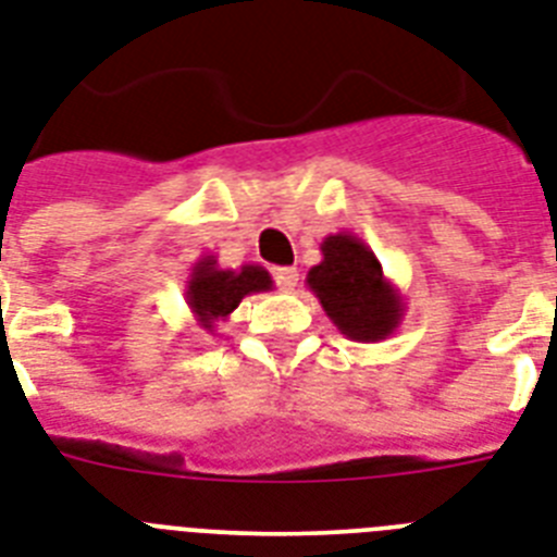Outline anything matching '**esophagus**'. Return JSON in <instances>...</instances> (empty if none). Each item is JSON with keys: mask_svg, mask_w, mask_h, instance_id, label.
Instances as JSON below:
<instances>
[{"mask_svg": "<svg viewBox=\"0 0 557 557\" xmlns=\"http://www.w3.org/2000/svg\"><path fill=\"white\" fill-rule=\"evenodd\" d=\"M271 274H274V280H277V286L283 288V292H294L297 280H300L297 269H288V265H277V269L271 271Z\"/></svg>", "mask_w": 557, "mask_h": 557, "instance_id": "esophagus-1", "label": "esophagus"}]
</instances>
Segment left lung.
<instances>
[{"instance_id": "left-lung-1", "label": "left lung", "mask_w": 557, "mask_h": 557, "mask_svg": "<svg viewBox=\"0 0 557 557\" xmlns=\"http://www.w3.org/2000/svg\"><path fill=\"white\" fill-rule=\"evenodd\" d=\"M323 260L311 265L306 286L341 334L357 343L386 341L404 320L406 302L383 274L381 260L349 232L329 234L320 243Z\"/></svg>"}]
</instances>
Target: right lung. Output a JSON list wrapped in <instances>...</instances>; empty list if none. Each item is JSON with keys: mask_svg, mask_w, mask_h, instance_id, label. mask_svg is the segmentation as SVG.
I'll return each instance as SVG.
<instances>
[{"mask_svg": "<svg viewBox=\"0 0 557 557\" xmlns=\"http://www.w3.org/2000/svg\"><path fill=\"white\" fill-rule=\"evenodd\" d=\"M271 288H274V280L263 265L248 263L239 269H223L214 255H202L185 280V300L202 332L214 334L216 323L228 320L243 297L271 292Z\"/></svg>", "mask_w": 557, "mask_h": 557, "instance_id": "add662e5", "label": "right lung"}]
</instances>
